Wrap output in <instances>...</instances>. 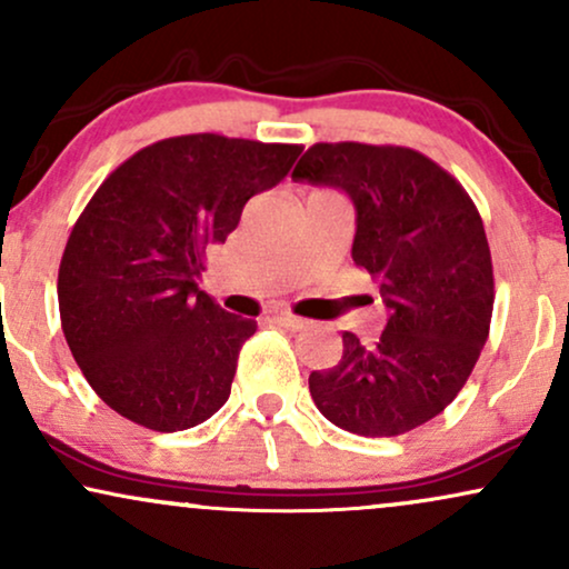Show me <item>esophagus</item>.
Returning <instances> with one entry per match:
<instances>
[{"mask_svg": "<svg viewBox=\"0 0 569 569\" xmlns=\"http://www.w3.org/2000/svg\"><path fill=\"white\" fill-rule=\"evenodd\" d=\"M270 320H272V323L283 326V328H291V331H299V328L307 326L305 318H299V315H293L291 310H286V307H272Z\"/></svg>", "mask_w": 569, "mask_h": 569, "instance_id": "obj_1", "label": "esophagus"}]
</instances>
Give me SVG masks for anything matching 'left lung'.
I'll use <instances>...</instances> for the list:
<instances>
[{"mask_svg": "<svg viewBox=\"0 0 569 569\" xmlns=\"http://www.w3.org/2000/svg\"><path fill=\"white\" fill-rule=\"evenodd\" d=\"M291 180L352 198L355 264L379 278L389 310L373 345L310 373L320 413L362 437H397L440 416L488 341L496 283L485 224L453 174L413 148L315 142Z\"/></svg>", "mask_w": 569, "mask_h": 569, "instance_id": "1", "label": "left lung"}]
</instances>
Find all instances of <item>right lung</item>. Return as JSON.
Masks as SVG:
<instances>
[{"instance_id": "right-lung-1", "label": "right lung", "mask_w": 569, "mask_h": 569, "mask_svg": "<svg viewBox=\"0 0 569 569\" xmlns=\"http://www.w3.org/2000/svg\"><path fill=\"white\" fill-rule=\"evenodd\" d=\"M302 146L214 132L153 142L89 198L58 270L60 326L108 408L153 432L198 427L228 402L257 320L224 312L196 278L251 196Z\"/></svg>"}]
</instances>
